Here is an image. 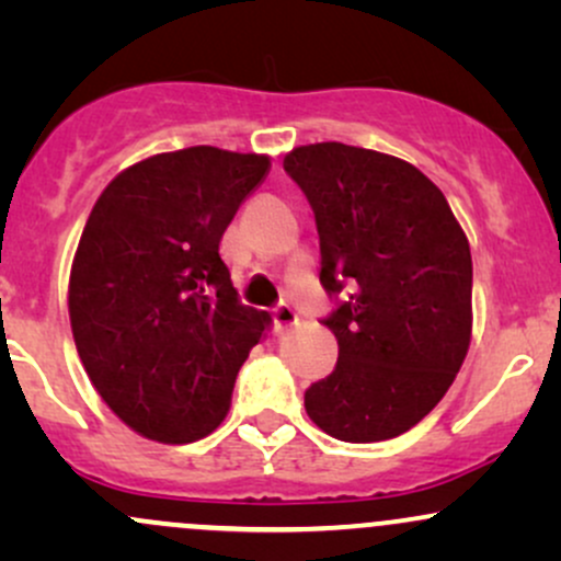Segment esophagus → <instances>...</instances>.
<instances>
[{"label":"esophagus","instance_id":"34e87169","mask_svg":"<svg viewBox=\"0 0 561 561\" xmlns=\"http://www.w3.org/2000/svg\"><path fill=\"white\" fill-rule=\"evenodd\" d=\"M272 319H274V327L276 330H287V327L298 324V311H295L293 306H289L287 300L276 302V306L272 308Z\"/></svg>","mask_w":561,"mask_h":561}]
</instances>
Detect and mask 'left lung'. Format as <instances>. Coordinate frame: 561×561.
Masks as SVG:
<instances>
[{
	"mask_svg": "<svg viewBox=\"0 0 561 561\" xmlns=\"http://www.w3.org/2000/svg\"><path fill=\"white\" fill-rule=\"evenodd\" d=\"M285 171L317 216L319 279L337 300L324 319L337 366L306 390V411L337 440H390L440 403L465 364L467 234L443 192L401 158L319 141L295 147Z\"/></svg>",
	"mask_w": 561,
	"mask_h": 561,
	"instance_id": "obj_1",
	"label": "left lung"
}]
</instances>
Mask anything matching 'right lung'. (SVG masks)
<instances>
[{"label":"right lung","instance_id":"right-lung-1","mask_svg":"<svg viewBox=\"0 0 561 561\" xmlns=\"http://www.w3.org/2000/svg\"><path fill=\"white\" fill-rule=\"evenodd\" d=\"M268 158L218 147L121 171L83 227L68 285L83 369L134 433L192 443L227 416L268 313L242 306L218 244Z\"/></svg>","mask_w":561,"mask_h":561}]
</instances>
